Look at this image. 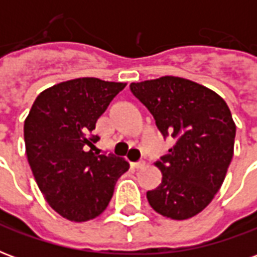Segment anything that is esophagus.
<instances>
[{
	"label": "esophagus",
	"mask_w": 257,
	"mask_h": 257,
	"mask_svg": "<svg viewBox=\"0 0 257 257\" xmlns=\"http://www.w3.org/2000/svg\"><path fill=\"white\" fill-rule=\"evenodd\" d=\"M143 167H145V161H139L132 164V168H135V169H142Z\"/></svg>",
	"instance_id": "1"
}]
</instances>
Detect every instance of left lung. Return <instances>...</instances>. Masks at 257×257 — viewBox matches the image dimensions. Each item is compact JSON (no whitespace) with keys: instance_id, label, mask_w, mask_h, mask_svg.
I'll use <instances>...</instances> for the list:
<instances>
[{"instance_id":"8db88e82","label":"left lung","mask_w":257,"mask_h":257,"mask_svg":"<svg viewBox=\"0 0 257 257\" xmlns=\"http://www.w3.org/2000/svg\"><path fill=\"white\" fill-rule=\"evenodd\" d=\"M131 92L164 138L175 139L156 162L162 182L147 191L149 204L173 220L198 215L221 187L234 154L235 123L227 103L204 85L172 75L132 82Z\"/></svg>"}]
</instances>
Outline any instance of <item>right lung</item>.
Masks as SVG:
<instances>
[{"label": "right lung", "instance_id": "right-lung-1", "mask_svg": "<svg viewBox=\"0 0 257 257\" xmlns=\"http://www.w3.org/2000/svg\"><path fill=\"white\" fill-rule=\"evenodd\" d=\"M123 82L75 78L37 96L25 121L26 154L38 187L53 210L71 221L104 212L118 178L129 164L93 153L96 121Z\"/></svg>", "mask_w": 257, "mask_h": 257}]
</instances>
